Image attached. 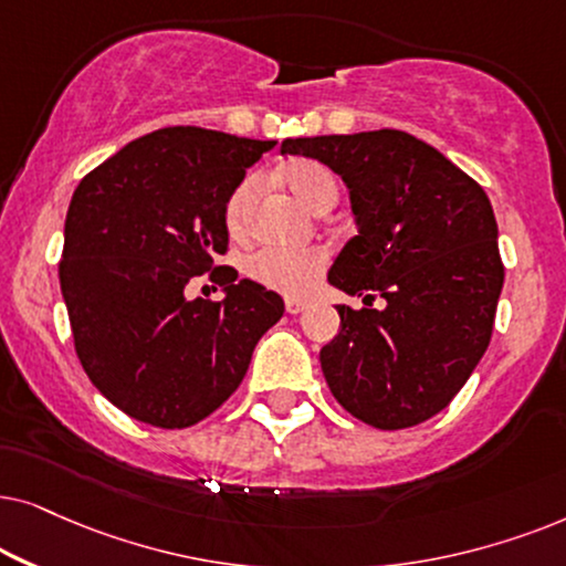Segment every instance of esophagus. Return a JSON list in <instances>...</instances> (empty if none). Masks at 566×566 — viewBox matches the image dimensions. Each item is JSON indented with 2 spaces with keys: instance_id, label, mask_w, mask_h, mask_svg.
Masks as SVG:
<instances>
[{
  "instance_id": "obj_1",
  "label": "esophagus",
  "mask_w": 566,
  "mask_h": 566,
  "mask_svg": "<svg viewBox=\"0 0 566 566\" xmlns=\"http://www.w3.org/2000/svg\"><path fill=\"white\" fill-rule=\"evenodd\" d=\"M284 307H287V313H290V315H297V313L307 311V303H303V300H295V297H290L287 303H284Z\"/></svg>"
}]
</instances>
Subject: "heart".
I'll return each instance as SVG.
<instances>
[{
  "instance_id": "obj_1",
  "label": "heart",
  "mask_w": 566,
  "mask_h": 566,
  "mask_svg": "<svg viewBox=\"0 0 566 566\" xmlns=\"http://www.w3.org/2000/svg\"><path fill=\"white\" fill-rule=\"evenodd\" d=\"M284 180L307 207H318L326 196H336V178L321 163H292L284 168ZM259 196V178H245L230 193L224 207V224L230 235H243L251 220V209ZM326 266V255L318 248H284L261 245L245 259L248 276L261 282L263 287L282 292V295L300 297L313 287L315 276Z\"/></svg>"
}]
</instances>
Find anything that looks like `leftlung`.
I'll list each match as a JSON object with an SVG mask.
<instances>
[{
	"instance_id": "left-lung-1",
	"label": "left lung",
	"mask_w": 566,
	"mask_h": 566,
	"mask_svg": "<svg viewBox=\"0 0 566 566\" xmlns=\"http://www.w3.org/2000/svg\"><path fill=\"white\" fill-rule=\"evenodd\" d=\"M282 155L328 165L357 217L328 282L367 307L336 305L342 328L321 349L331 394L370 427L421 424L453 401L492 338L504 266L489 196L398 129L284 139ZM375 296L387 307L373 308Z\"/></svg>"
}]
</instances>
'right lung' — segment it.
I'll return each mask as SVG.
<instances>
[{
  "label": "right lung",
  "mask_w": 566,
  "mask_h": 566,
  "mask_svg": "<svg viewBox=\"0 0 566 566\" xmlns=\"http://www.w3.org/2000/svg\"><path fill=\"white\" fill-rule=\"evenodd\" d=\"M276 142L168 126L118 149L74 188L59 282L93 386L132 419L184 429L245 378L284 303L230 266L224 207ZM226 290L188 301L193 275Z\"/></svg>",
  "instance_id": "right-lung-1"
}]
</instances>
